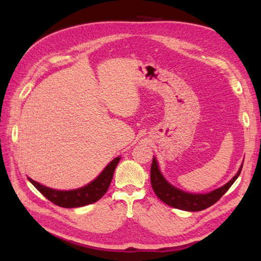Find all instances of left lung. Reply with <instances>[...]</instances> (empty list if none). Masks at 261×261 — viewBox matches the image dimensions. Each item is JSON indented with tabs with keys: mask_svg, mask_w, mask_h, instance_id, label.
Masks as SVG:
<instances>
[{
	"mask_svg": "<svg viewBox=\"0 0 261 261\" xmlns=\"http://www.w3.org/2000/svg\"><path fill=\"white\" fill-rule=\"evenodd\" d=\"M242 165L239 171L237 172V174L232 177L228 183H226L224 186L220 188L212 191V193L203 194V195L188 194L183 190H180L175 188L174 186L170 185L162 175L155 158H153V161L151 164L150 181H151V186L158 198L162 200L164 203L169 205V206L177 210L187 211V212H199L212 206L213 204H215L226 193V191L229 189V187L232 185V183H234L237 177L239 176L242 169Z\"/></svg>",
	"mask_w": 261,
	"mask_h": 261,
	"instance_id": "left-lung-1",
	"label": "left lung"
}]
</instances>
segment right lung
<instances>
[{
  "label": "right lung",
  "mask_w": 261,
  "mask_h": 261,
  "mask_svg": "<svg viewBox=\"0 0 261 261\" xmlns=\"http://www.w3.org/2000/svg\"><path fill=\"white\" fill-rule=\"evenodd\" d=\"M119 160V156L115 158L93 182L85 187L74 190L65 191L51 189L39 184L38 182H35L31 177H29V180L47 200L58 205V206L65 208L85 206V205H89L98 201L107 193L110 184H111L114 170Z\"/></svg>",
  "instance_id": "add662e5"
}]
</instances>
